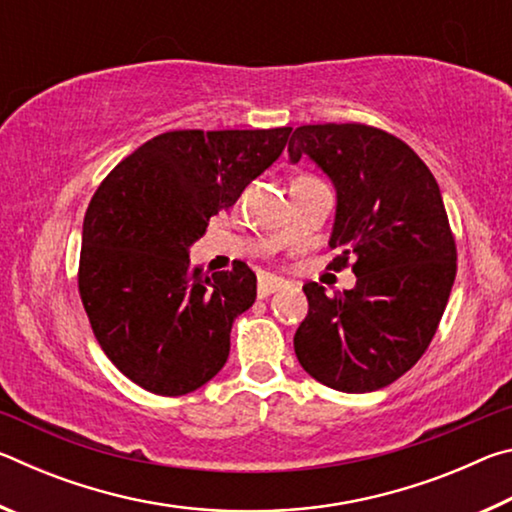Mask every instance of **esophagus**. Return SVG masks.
I'll return each mask as SVG.
<instances>
[{
    "label": "esophagus",
    "mask_w": 512,
    "mask_h": 512,
    "mask_svg": "<svg viewBox=\"0 0 512 512\" xmlns=\"http://www.w3.org/2000/svg\"><path fill=\"white\" fill-rule=\"evenodd\" d=\"M284 287H287V282L280 280V277L262 275V277H259V282H257V296L259 298H266V296H271L273 291H280Z\"/></svg>",
    "instance_id": "1"
}]
</instances>
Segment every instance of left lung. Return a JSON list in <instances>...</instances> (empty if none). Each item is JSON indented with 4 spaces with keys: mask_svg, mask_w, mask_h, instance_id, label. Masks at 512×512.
I'll list each match as a JSON object with an SVG mask.
<instances>
[{
    "mask_svg": "<svg viewBox=\"0 0 512 512\" xmlns=\"http://www.w3.org/2000/svg\"><path fill=\"white\" fill-rule=\"evenodd\" d=\"M289 155H309L336 187L329 268L352 266L357 287L327 296L316 282L293 348L320 384L370 393L427 352L456 277V239L433 173L400 137L366 124H311ZM353 262L350 263L349 259Z\"/></svg>",
    "mask_w": 512,
    "mask_h": 512,
    "instance_id": "1",
    "label": "left lung"
}]
</instances>
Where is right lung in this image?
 <instances>
[{
	"label": "right lung",
	"mask_w": 512,
	"mask_h": 512,
	"mask_svg": "<svg viewBox=\"0 0 512 512\" xmlns=\"http://www.w3.org/2000/svg\"><path fill=\"white\" fill-rule=\"evenodd\" d=\"M291 126L169 131L121 160L83 219L79 293L101 350L144 391L178 397L230 354L235 318L253 307L244 262L212 277L187 248L280 158Z\"/></svg>",
	"instance_id": "obj_1"
}]
</instances>
